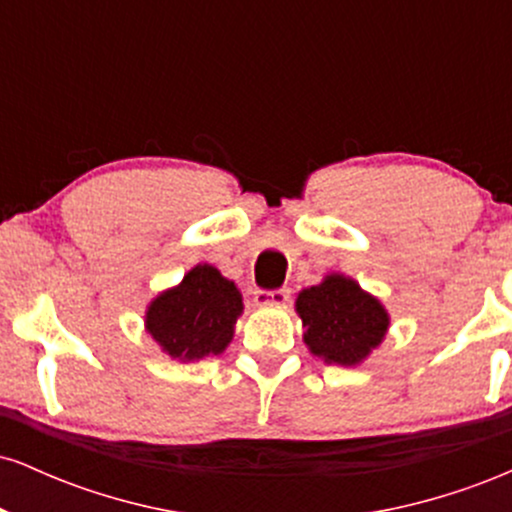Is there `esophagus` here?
I'll return each mask as SVG.
<instances>
[{"label": "esophagus", "instance_id": "1", "mask_svg": "<svg viewBox=\"0 0 512 512\" xmlns=\"http://www.w3.org/2000/svg\"><path fill=\"white\" fill-rule=\"evenodd\" d=\"M291 298L289 289H276V291H255V303L267 308V305H286Z\"/></svg>", "mask_w": 512, "mask_h": 512}]
</instances>
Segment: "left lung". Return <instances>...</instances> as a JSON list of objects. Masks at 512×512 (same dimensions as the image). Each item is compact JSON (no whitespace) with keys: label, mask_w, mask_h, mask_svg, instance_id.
Listing matches in <instances>:
<instances>
[{"label":"left lung","mask_w":512,"mask_h":512,"mask_svg":"<svg viewBox=\"0 0 512 512\" xmlns=\"http://www.w3.org/2000/svg\"><path fill=\"white\" fill-rule=\"evenodd\" d=\"M296 313L305 346L327 366H361L390 330V313L380 298L339 272L298 293Z\"/></svg>","instance_id":"1"}]
</instances>
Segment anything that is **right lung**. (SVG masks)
I'll list each match as a JSON object with an SVG mask.
<instances>
[{
  "instance_id": "add662e5",
  "label": "right lung",
  "mask_w": 512,
  "mask_h": 512,
  "mask_svg": "<svg viewBox=\"0 0 512 512\" xmlns=\"http://www.w3.org/2000/svg\"><path fill=\"white\" fill-rule=\"evenodd\" d=\"M243 315V293L214 264H195L180 284L163 289L144 310V330L178 363L221 356Z\"/></svg>"
}]
</instances>
